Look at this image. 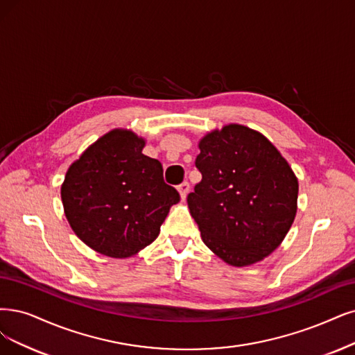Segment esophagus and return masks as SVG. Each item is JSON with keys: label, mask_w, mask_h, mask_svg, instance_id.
<instances>
[{"label": "esophagus", "mask_w": 355, "mask_h": 355, "mask_svg": "<svg viewBox=\"0 0 355 355\" xmlns=\"http://www.w3.org/2000/svg\"><path fill=\"white\" fill-rule=\"evenodd\" d=\"M189 191H190V184H189L187 181H184V182H182V184L178 186V193L181 196V200H186L187 199Z\"/></svg>", "instance_id": "obj_1"}]
</instances>
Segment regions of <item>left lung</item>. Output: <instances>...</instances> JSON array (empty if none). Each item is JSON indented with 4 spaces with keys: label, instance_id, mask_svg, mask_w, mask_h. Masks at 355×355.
<instances>
[{
    "label": "left lung",
    "instance_id": "left-lung-1",
    "mask_svg": "<svg viewBox=\"0 0 355 355\" xmlns=\"http://www.w3.org/2000/svg\"><path fill=\"white\" fill-rule=\"evenodd\" d=\"M196 166L202 181L187 196L203 243L243 268L273 253L297 214L298 180L281 152L259 131L228 124L205 135Z\"/></svg>",
    "mask_w": 355,
    "mask_h": 355
}]
</instances>
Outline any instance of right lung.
Returning <instances> with one entry per match:
<instances>
[{"mask_svg":"<svg viewBox=\"0 0 355 355\" xmlns=\"http://www.w3.org/2000/svg\"><path fill=\"white\" fill-rule=\"evenodd\" d=\"M146 140L114 128L74 161L61 186L64 214L92 250L114 259L137 254L159 235L178 191L161 162L143 155Z\"/></svg>","mask_w":355,"mask_h":355,"instance_id":"obj_1","label":"right lung"}]
</instances>
